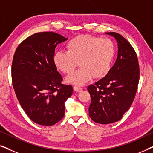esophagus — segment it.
Instances as JSON below:
<instances>
[{"label":"esophagus","instance_id":"1","mask_svg":"<svg viewBox=\"0 0 153 153\" xmlns=\"http://www.w3.org/2000/svg\"><path fill=\"white\" fill-rule=\"evenodd\" d=\"M73 89H74V91H76V92H80V91H82V88H80V87H79V86H74V87H73Z\"/></svg>","mask_w":153,"mask_h":153}]
</instances>
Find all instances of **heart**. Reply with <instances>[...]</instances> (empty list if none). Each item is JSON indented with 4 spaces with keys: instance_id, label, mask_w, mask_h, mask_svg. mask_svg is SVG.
Returning a JSON list of instances; mask_svg holds the SVG:
<instances>
[{
    "instance_id": "1",
    "label": "heart",
    "mask_w": 153,
    "mask_h": 153,
    "mask_svg": "<svg viewBox=\"0 0 153 153\" xmlns=\"http://www.w3.org/2000/svg\"><path fill=\"white\" fill-rule=\"evenodd\" d=\"M67 51L54 53L53 64L64 74L72 72L78 62L81 68L68 75L66 81L82 85L95 76L100 79L109 72L115 56V46L108 38L81 35L66 44Z\"/></svg>"
}]
</instances>
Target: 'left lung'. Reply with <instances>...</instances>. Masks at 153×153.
Returning a JSON list of instances; mask_svg holds the SVG:
<instances>
[{
	"label": "left lung",
	"mask_w": 153,
	"mask_h": 153,
	"mask_svg": "<svg viewBox=\"0 0 153 153\" xmlns=\"http://www.w3.org/2000/svg\"><path fill=\"white\" fill-rule=\"evenodd\" d=\"M118 44V57L109 72L88 87L91 97L89 116L94 122L110 124L120 120L134 99L139 81V66L133 47L116 33H106Z\"/></svg>",
	"instance_id": "8db88e82"
}]
</instances>
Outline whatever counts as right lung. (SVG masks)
Masks as SVG:
<instances>
[{"instance_id":"right-lung-1","label":"right lung","mask_w":153,"mask_h":153,"mask_svg":"<svg viewBox=\"0 0 153 153\" xmlns=\"http://www.w3.org/2000/svg\"><path fill=\"white\" fill-rule=\"evenodd\" d=\"M53 32L37 33L19 45L12 65V85L20 105L38 125L51 126L65 115V102L72 95L70 85L53 64L58 44L67 40Z\"/></svg>"}]
</instances>
